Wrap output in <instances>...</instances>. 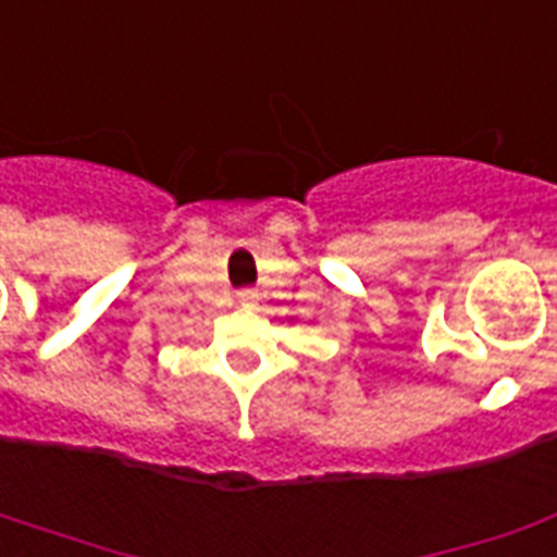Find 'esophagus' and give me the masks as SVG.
I'll use <instances>...</instances> for the list:
<instances>
[{
  "label": "esophagus",
  "instance_id": "34e87169",
  "mask_svg": "<svg viewBox=\"0 0 557 557\" xmlns=\"http://www.w3.org/2000/svg\"><path fill=\"white\" fill-rule=\"evenodd\" d=\"M251 300H253V295H251V292H243V295H239V304H245V306H248V304H251Z\"/></svg>",
  "mask_w": 557,
  "mask_h": 557
}]
</instances>
